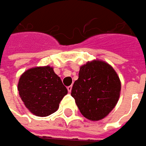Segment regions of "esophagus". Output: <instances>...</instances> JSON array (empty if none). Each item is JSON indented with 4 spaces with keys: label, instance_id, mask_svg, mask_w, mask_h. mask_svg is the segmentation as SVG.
Segmentation results:
<instances>
[{
    "label": "esophagus",
    "instance_id": "obj_1",
    "mask_svg": "<svg viewBox=\"0 0 146 146\" xmlns=\"http://www.w3.org/2000/svg\"><path fill=\"white\" fill-rule=\"evenodd\" d=\"M72 88H73V86H68V87H67V89H68V91L69 92V93L71 92V90H72Z\"/></svg>",
    "mask_w": 146,
    "mask_h": 146
}]
</instances>
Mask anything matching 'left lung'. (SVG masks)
<instances>
[{
	"mask_svg": "<svg viewBox=\"0 0 146 146\" xmlns=\"http://www.w3.org/2000/svg\"><path fill=\"white\" fill-rule=\"evenodd\" d=\"M121 84L113 68L103 61L94 60L80 68L71 95L81 113L90 120L102 119L118 102Z\"/></svg>",
	"mask_w": 146,
	"mask_h": 146,
	"instance_id": "1",
	"label": "left lung"
}]
</instances>
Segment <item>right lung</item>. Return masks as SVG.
Segmentation results:
<instances>
[{"label": "right lung", "mask_w": 146, "mask_h": 146, "mask_svg": "<svg viewBox=\"0 0 146 146\" xmlns=\"http://www.w3.org/2000/svg\"><path fill=\"white\" fill-rule=\"evenodd\" d=\"M18 90L25 106L37 116H48L56 111L59 103L68 93L50 66L27 70L19 79Z\"/></svg>", "instance_id": "add662e5"}]
</instances>
